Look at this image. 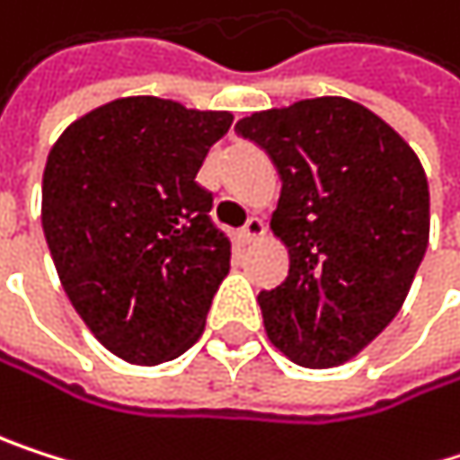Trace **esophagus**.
Wrapping results in <instances>:
<instances>
[{"label": "esophagus", "instance_id": "1", "mask_svg": "<svg viewBox=\"0 0 460 460\" xmlns=\"http://www.w3.org/2000/svg\"><path fill=\"white\" fill-rule=\"evenodd\" d=\"M264 232H267V226H264V220H259V217H251L243 228H240V237H243V243H256V240H261L264 237Z\"/></svg>", "mask_w": 460, "mask_h": 460}]
</instances>
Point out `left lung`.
<instances>
[{
    "label": "left lung",
    "mask_w": 460,
    "mask_h": 460,
    "mask_svg": "<svg viewBox=\"0 0 460 460\" xmlns=\"http://www.w3.org/2000/svg\"><path fill=\"white\" fill-rule=\"evenodd\" d=\"M283 180L272 232L288 278L259 294L272 345L329 369L358 356L402 310L429 248V182L415 150L342 96L243 118Z\"/></svg>",
    "instance_id": "left-lung-1"
}]
</instances>
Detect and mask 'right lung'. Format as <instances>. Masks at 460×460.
<instances>
[{
  "label": "right lung",
  "instance_id": "add662e5",
  "mask_svg": "<svg viewBox=\"0 0 460 460\" xmlns=\"http://www.w3.org/2000/svg\"><path fill=\"white\" fill-rule=\"evenodd\" d=\"M232 120L126 96L77 118L48 153L42 232L58 280L91 334L128 364L182 356L232 267L212 193L196 182Z\"/></svg>",
  "mask_w": 460,
  "mask_h": 460
}]
</instances>
